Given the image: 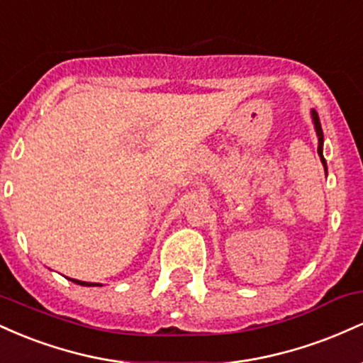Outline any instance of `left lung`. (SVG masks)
<instances>
[{
  "mask_svg": "<svg viewBox=\"0 0 363 363\" xmlns=\"http://www.w3.org/2000/svg\"><path fill=\"white\" fill-rule=\"evenodd\" d=\"M312 121H314L315 133H318V140H319L318 153H319V157H320V162H323L324 169H326V160H324V157H323V128H320V123H319V116H318V112H315V111H312Z\"/></svg>",
  "mask_w": 363,
  "mask_h": 363,
  "instance_id": "8db88e82",
  "label": "left lung"
}]
</instances>
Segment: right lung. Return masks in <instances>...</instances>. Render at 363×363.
<instances>
[{
	"instance_id": "1",
	"label": "right lung",
	"mask_w": 363,
	"mask_h": 363,
	"mask_svg": "<svg viewBox=\"0 0 363 363\" xmlns=\"http://www.w3.org/2000/svg\"><path fill=\"white\" fill-rule=\"evenodd\" d=\"M74 283H78V285H83V286H97L99 283H86V281H80V280H72Z\"/></svg>"
}]
</instances>
